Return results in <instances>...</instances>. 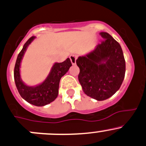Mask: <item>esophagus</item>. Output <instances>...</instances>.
I'll list each match as a JSON object with an SVG mask.
<instances>
[{
  "mask_svg": "<svg viewBox=\"0 0 146 146\" xmlns=\"http://www.w3.org/2000/svg\"><path fill=\"white\" fill-rule=\"evenodd\" d=\"M70 61H71V63L73 65H75L76 63V59H77V56L76 55H71L70 56Z\"/></svg>",
  "mask_w": 146,
  "mask_h": 146,
  "instance_id": "34e87169",
  "label": "esophagus"
}]
</instances>
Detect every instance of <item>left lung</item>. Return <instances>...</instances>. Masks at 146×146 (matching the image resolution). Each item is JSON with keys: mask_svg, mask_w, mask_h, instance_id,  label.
<instances>
[{"mask_svg": "<svg viewBox=\"0 0 146 146\" xmlns=\"http://www.w3.org/2000/svg\"><path fill=\"white\" fill-rule=\"evenodd\" d=\"M104 40L85 56H79L78 80L85 94L97 100H104L121 87L125 73V61L119 43L106 32Z\"/></svg>", "mask_w": 146, "mask_h": 146, "instance_id": "8db88e82", "label": "left lung"}]
</instances>
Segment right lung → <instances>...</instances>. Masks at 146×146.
Instances as JSON below:
<instances>
[{"instance_id": "add662e5", "label": "right lung", "mask_w": 146, "mask_h": 146, "mask_svg": "<svg viewBox=\"0 0 146 146\" xmlns=\"http://www.w3.org/2000/svg\"><path fill=\"white\" fill-rule=\"evenodd\" d=\"M35 38V36L30 38L18 54L14 68V80L18 93L24 100L34 106H44L58 97L60 78L68 71L72 64L69 58L62 63H55L44 81L34 86L25 84L21 76V61L28 46Z\"/></svg>"}]
</instances>
